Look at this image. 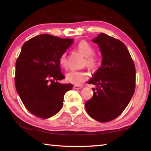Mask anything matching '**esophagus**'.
Instances as JSON below:
<instances>
[{"label":"esophagus","mask_w":151,"mask_h":151,"mask_svg":"<svg viewBox=\"0 0 151 151\" xmlns=\"http://www.w3.org/2000/svg\"><path fill=\"white\" fill-rule=\"evenodd\" d=\"M73 88L75 89H81L83 88V86H79V85H75L73 86Z\"/></svg>","instance_id":"1"}]
</instances>
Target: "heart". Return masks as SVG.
<instances>
[{
	"label": "heart",
	"mask_w": 151,
	"mask_h": 151,
	"mask_svg": "<svg viewBox=\"0 0 151 151\" xmlns=\"http://www.w3.org/2000/svg\"><path fill=\"white\" fill-rule=\"evenodd\" d=\"M79 52L85 57V65L92 70L98 67L99 58L94 54V48L86 40H81L77 45ZM59 63L61 66L66 68L67 66V57L66 53L63 52L59 58ZM89 78L88 73L85 70H71L66 74V80L69 83L76 85H80L85 83Z\"/></svg>",
	"instance_id": "heart-1"
}]
</instances>
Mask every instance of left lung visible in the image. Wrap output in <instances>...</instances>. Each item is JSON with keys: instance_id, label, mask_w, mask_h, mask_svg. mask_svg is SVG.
Returning <instances> with one entry per match:
<instances>
[{"instance_id": "left-lung-1", "label": "left lung", "mask_w": 151, "mask_h": 151, "mask_svg": "<svg viewBox=\"0 0 151 151\" xmlns=\"http://www.w3.org/2000/svg\"><path fill=\"white\" fill-rule=\"evenodd\" d=\"M103 55L102 66L88 84L96 85L92 99L86 102L87 113L106 122L118 117L134 94L136 70L133 60L123 42L104 33L93 40Z\"/></svg>"}]
</instances>
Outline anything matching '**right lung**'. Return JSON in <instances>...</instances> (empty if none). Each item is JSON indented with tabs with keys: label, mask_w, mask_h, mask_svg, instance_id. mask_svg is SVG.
I'll return each instance as SVG.
<instances>
[{
	"label": "right lung",
	"mask_w": 151,
	"mask_h": 151,
	"mask_svg": "<svg viewBox=\"0 0 151 151\" xmlns=\"http://www.w3.org/2000/svg\"><path fill=\"white\" fill-rule=\"evenodd\" d=\"M73 39L40 35L22 45L16 61L14 83L24 106L41 119L54 116L63 106L65 94L72 84H60L65 78L59 58L73 44Z\"/></svg>",
	"instance_id": "1"
}]
</instances>
